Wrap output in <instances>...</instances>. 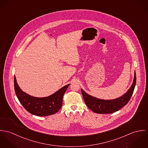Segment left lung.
Masks as SVG:
<instances>
[{
	"label": "left lung",
	"mask_w": 148,
	"mask_h": 148,
	"mask_svg": "<svg viewBox=\"0 0 148 148\" xmlns=\"http://www.w3.org/2000/svg\"><path fill=\"white\" fill-rule=\"evenodd\" d=\"M136 83V76L134 77L131 88L126 94L119 98L114 100H101L91 97L81 89L83 98L86 106L93 112L101 114H112L125 106L131 99Z\"/></svg>",
	"instance_id": "left-lung-1"
}]
</instances>
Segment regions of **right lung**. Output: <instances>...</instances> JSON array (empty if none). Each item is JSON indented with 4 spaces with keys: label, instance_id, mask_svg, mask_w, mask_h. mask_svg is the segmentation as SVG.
I'll return each instance as SVG.
<instances>
[{
    "label": "right lung",
    "instance_id": "obj_1",
    "mask_svg": "<svg viewBox=\"0 0 148 148\" xmlns=\"http://www.w3.org/2000/svg\"><path fill=\"white\" fill-rule=\"evenodd\" d=\"M70 84L45 98H36L25 93L18 87L14 77V88L16 97L24 108L29 113L38 116H45L57 113L62 105V99Z\"/></svg>",
    "mask_w": 148,
    "mask_h": 148
}]
</instances>
